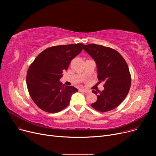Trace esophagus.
<instances>
[{
  "label": "esophagus",
  "instance_id": "obj_1",
  "mask_svg": "<svg viewBox=\"0 0 156 156\" xmlns=\"http://www.w3.org/2000/svg\"><path fill=\"white\" fill-rule=\"evenodd\" d=\"M80 91L85 92V93H88V92H90V90H87V89H80Z\"/></svg>",
  "mask_w": 156,
  "mask_h": 156
}]
</instances>
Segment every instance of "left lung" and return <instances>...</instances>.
<instances>
[{"mask_svg": "<svg viewBox=\"0 0 156 156\" xmlns=\"http://www.w3.org/2000/svg\"><path fill=\"white\" fill-rule=\"evenodd\" d=\"M84 50L97 64L99 83L104 82L102 91L93 90L97 100L91 104L99 112H108L116 108L124 101L131 86V75L122 56L114 49L97 44L83 45Z\"/></svg>", "mask_w": 156, "mask_h": 156, "instance_id": "1", "label": "left lung"}]
</instances>
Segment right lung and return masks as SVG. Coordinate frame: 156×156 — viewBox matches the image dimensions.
<instances>
[{"mask_svg": "<svg viewBox=\"0 0 156 156\" xmlns=\"http://www.w3.org/2000/svg\"><path fill=\"white\" fill-rule=\"evenodd\" d=\"M82 44L48 47L38 55L28 68L27 85L29 94L44 111L55 113L66 108L71 95L78 92L59 81L71 60L83 49Z\"/></svg>", "mask_w": 156, "mask_h": 156, "instance_id": "obj_1", "label": "right lung"}]
</instances>
